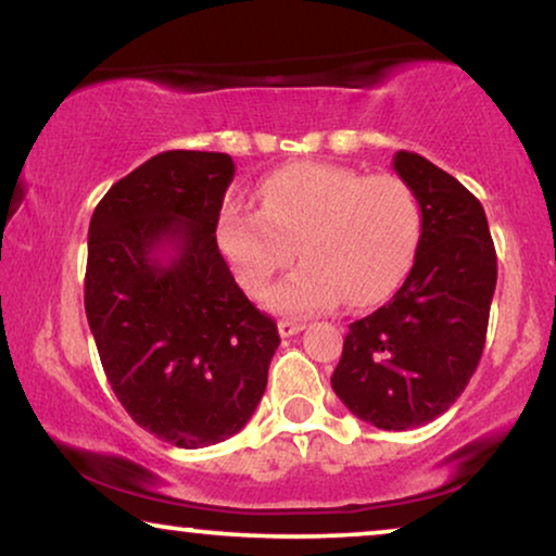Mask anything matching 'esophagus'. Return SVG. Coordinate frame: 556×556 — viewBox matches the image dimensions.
<instances>
[{
    "label": "esophagus",
    "instance_id": "1",
    "mask_svg": "<svg viewBox=\"0 0 556 556\" xmlns=\"http://www.w3.org/2000/svg\"><path fill=\"white\" fill-rule=\"evenodd\" d=\"M303 329H306V324H303V321H291V318H283V321H278V333L283 339L293 337V333H299Z\"/></svg>",
    "mask_w": 556,
    "mask_h": 556
}]
</instances>
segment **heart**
<instances>
[{
	"label": "heart",
	"mask_w": 556,
	"mask_h": 556,
	"mask_svg": "<svg viewBox=\"0 0 556 556\" xmlns=\"http://www.w3.org/2000/svg\"><path fill=\"white\" fill-rule=\"evenodd\" d=\"M261 212L227 204L215 225L219 253L248 295H261L299 253L301 265L268 293L280 314H314L344 299L364 308L405 278L420 242L413 187L392 174L321 162L270 172L257 187Z\"/></svg>",
	"instance_id": "obj_1"
}]
</instances>
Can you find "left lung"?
Segmentation results:
<instances>
[{
    "label": "left lung",
    "instance_id": "8db88e82",
    "mask_svg": "<svg viewBox=\"0 0 556 556\" xmlns=\"http://www.w3.org/2000/svg\"><path fill=\"white\" fill-rule=\"evenodd\" d=\"M392 166L420 202L415 263L382 308L349 324L331 387L359 420L409 430L443 415L481 362L496 250L481 202L458 179L413 151Z\"/></svg>",
    "mask_w": 556,
    "mask_h": 556
}]
</instances>
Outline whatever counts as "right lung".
<instances>
[{
    "label": "right lung",
    "instance_id": "add662e5",
    "mask_svg": "<svg viewBox=\"0 0 556 556\" xmlns=\"http://www.w3.org/2000/svg\"><path fill=\"white\" fill-rule=\"evenodd\" d=\"M235 162L164 151L113 185L90 217L86 316L105 377L136 425L177 447L245 428L280 344L219 255Z\"/></svg>",
    "mask_w": 556,
    "mask_h": 556
}]
</instances>
